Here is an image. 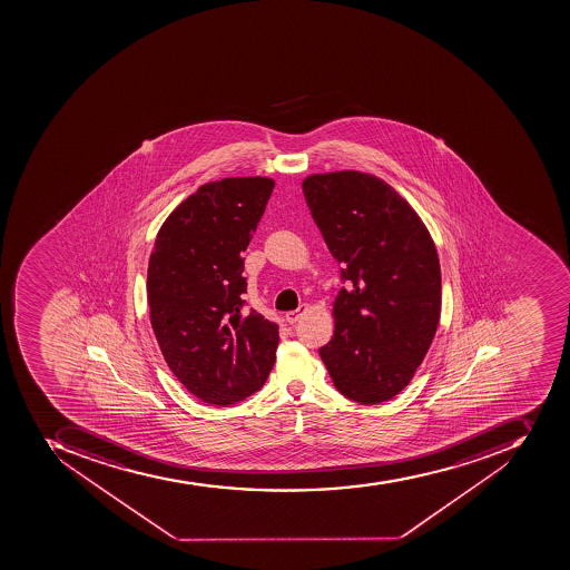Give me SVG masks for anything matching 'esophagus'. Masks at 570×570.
I'll list each match as a JSON object with an SVG mask.
<instances>
[{"label": "esophagus", "mask_w": 570, "mask_h": 570, "mask_svg": "<svg viewBox=\"0 0 570 570\" xmlns=\"http://www.w3.org/2000/svg\"><path fill=\"white\" fill-rule=\"evenodd\" d=\"M306 312H308V306L301 305L299 308L287 312V314H285V321H287L288 324H296L301 315L306 314Z\"/></svg>", "instance_id": "esophagus-1"}]
</instances>
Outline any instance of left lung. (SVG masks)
I'll use <instances>...</instances> for the list:
<instances>
[{
    "instance_id": "8db88e82",
    "label": "left lung",
    "mask_w": 570,
    "mask_h": 570,
    "mask_svg": "<svg viewBox=\"0 0 570 570\" xmlns=\"http://www.w3.org/2000/svg\"><path fill=\"white\" fill-rule=\"evenodd\" d=\"M303 193L347 283L333 303V338L318 354L347 400H392L412 382L439 326L435 243L417 212L377 176L309 175Z\"/></svg>"
}]
</instances>
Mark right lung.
<instances>
[{
  "instance_id": "1",
  "label": "right lung",
  "mask_w": 570,
  "mask_h": 570,
  "mask_svg": "<svg viewBox=\"0 0 570 570\" xmlns=\"http://www.w3.org/2000/svg\"><path fill=\"white\" fill-rule=\"evenodd\" d=\"M264 176L202 185L170 212L148 265L153 332L170 371L203 403L261 391L276 362L278 324L244 309L243 253L273 193Z\"/></svg>"
}]
</instances>
